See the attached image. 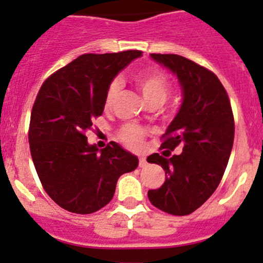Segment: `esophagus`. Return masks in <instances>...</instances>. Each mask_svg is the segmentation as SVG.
<instances>
[{
	"label": "esophagus",
	"instance_id": "obj_1",
	"mask_svg": "<svg viewBox=\"0 0 263 263\" xmlns=\"http://www.w3.org/2000/svg\"><path fill=\"white\" fill-rule=\"evenodd\" d=\"M147 165V161H146V157H140V161H139V166L140 167H145Z\"/></svg>",
	"mask_w": 263,
	"mask_h": 263
}]
</instances>
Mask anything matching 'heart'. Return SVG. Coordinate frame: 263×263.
Returning a JSON list of instances; mask_svg holds the SVG:
<instances>
[{"label":"heart","instance_id":"1","mask_svg":"<svg viewBox=\"0 0 263 263\" xmlns=\"http://www.w3.org/2000/svg\"><path fill=\"white\" fill-rule=\"evenodd\" d=\"M137 87L142 93L143 98L148 104L159 103L162 104L166 101L168 90H170V81L167 76L160 69H148V70L141 71L135 77ZM121 90L120 79H113L108 85V89L104 99V106L108 108L116 101ZM145 129L136 124H126L121 128L120 139L129 147H140L142 143Z\"/></svg>","mask_w":263,"mask_h":263}]
</instances>
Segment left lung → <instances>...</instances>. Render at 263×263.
<instances>
[{"instance_id":"8db88e82","label":"left lung","mask_w":263,"mask_h":263,"mask_svg":"<svg viewBox=\"0 0 263 263\" xmlns=\"http://www.w3.org/2000/svg\"><path fill=\"white\" fill-rule=\"evenodd\" d=\"M168 69L181 88V106L165 131L162 148L182 153L171 157L153 154L150 164L161 165L165 181L148 190L151 204L173 215H187L215 192L224 174L234 139L228 95L218 77L175 54H150Z\"/></svg>"}]
</instances>
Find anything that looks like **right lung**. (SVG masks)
Wrapping results in <instances>:
<instances>
[{"label": "right lung", "mask_w": 263, "mask_h": 263, "mask_svg": "<svg viewBox=\"0 0 263 263\" xmlns=\"http://www.w3.org/2000/svg\"><path fill=\"white\" fill-rule=\"evenodd\" d=\"M139 50L84 54L41 85L31 112L29 143L44 189L65 211L90 214L112 200L121 175L134 171L137 156L110 142L99 150L85 132L103 113L110 82Z\"/></svg>", "instance_id": "right-lung-1"}]
</instances>
